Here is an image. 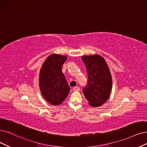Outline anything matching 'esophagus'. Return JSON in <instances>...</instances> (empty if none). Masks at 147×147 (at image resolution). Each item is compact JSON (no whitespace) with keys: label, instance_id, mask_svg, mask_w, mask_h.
Masks as SVG:
<instances>
[{"label":"esophagus","instance_id":"obj_1","mask_svg":"<svg viewBox=\"0 0 147 147\" xmlns=\"http://www.w3.org/2000/svg\"><path fill=\"white\" fill-rule=\"evenodd\" d=\"M73 90L75 91H78L80 90V88L78 87V86H74V87L73 88Z\"/></svg>","mask_w":147,"mask_h":147}]
</instances>
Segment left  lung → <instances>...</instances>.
<instances>
[{
    "mask_svg": "<svg viewBox=\"0 0 147 147\" xmlns=\"http://www.w3.org/2000/svg\"><path fill=\"white\" fill-rule=\"evenodd\" d=\"M87 71V85L83 93L90 105L98 107L108 99L112 88L110 70L104 58L98 54L81 57Z\"/></svg>",
    "mask_w": 147,
    "mask_h": 147,
    "instance_id": "left-lung-1",
    "label": "left lung"
}]
</instances>
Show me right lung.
<instances>
[{"label":"right lung","mask_w":147,"mask_h":147,"mask_svg":"<svg viewBox=\"0 0 147 147\" xmlns=\"http://www.w3.org/2000/svg\"><path fill=\"white\" fill-rule=\"evenodd\" d=\"M66 56L52 54L42 65L39 73V87L44 99L53 105L61 104L69 92L62 67Z\"/></svg>","instance_id":"right-lung-1"}]
</instances>
